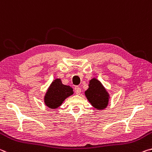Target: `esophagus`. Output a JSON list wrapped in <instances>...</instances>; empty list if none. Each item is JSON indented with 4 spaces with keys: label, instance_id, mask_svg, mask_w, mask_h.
Segmentation results:
<instances>
[{
    "label": "esophagus",
    "instance_id": "34e87169",
    "mask_svg": "<svg viewBox=\"0 0 152 152\" xmlns=\"http://www.w3.org/2000/svg\"><path fill=\"white\" fill-rule=\"evenodd\" d=\"M75 91L76 94H77V95H79V94H80L81 92V88H79V87H75Z\"/></svg>",
    "mask_w": 152,
    "mask_h": 152
}]
</instances>
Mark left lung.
<instances>
[{
	"instance_id": "left-lung-1",
	"label": "left lung",
	"mask_w": 152,
	"mask_h": 152,
	"mask_svg": "<svg viewBox=\"0 0 152 152\" xmlns=\"http://www.w3.org/2000/svg\"><path fill=\"white\" fill-rule=\"evenodd\" d=\"M89 88L85 91V96L94 108L104 110L108 104L110 96L100 81L94 77L89 80Z\"/></svg>"
}]
</instances>
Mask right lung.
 <instances>
[{"label": "right lung", "instance_id": "obj_1", "mask_svg": "<svg viewBox=\"0 0 152 152\" xmlns=\"http://www.w3.org/2000/svg\"><path fill=\"white\" fill-rule=\"evenodd\" d=\"M73 93V89L71 86L64 85L61 79L57 78L52 82L47 89L44 97V104L49 108L56 109L61 106L63 102Z\"/></svg>", "mask_w": 152, "mask_h": 152}]
</instances>
